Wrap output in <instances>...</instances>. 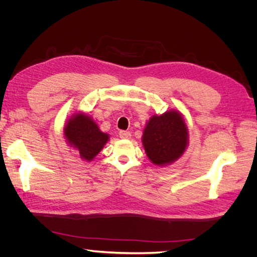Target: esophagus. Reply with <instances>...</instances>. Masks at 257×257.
Here are the masks:
<instances>
[{
  "label": "esophagus",
  "instance_id": "obj_1",
  "mask_svg": "<svg viewBox=\"0 0 257 257\" xmlns=\"http://www.w3.org/2000/svg\"><path fill=\"white\" fill-rule=\"evenodd\" d=\"M119 135H120V137L123 138V139H128V138H131V133H130V132H127V131H120V132H119Z\"/></svg>",
  "mask_w": 257,
  "mask_h": 257
}]
</instances>
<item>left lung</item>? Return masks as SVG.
<instances>
[{"label": "left lung", "mask_w": 257, "mask_h": 257, "mask_svg": "<svg viewBox=\"0 0 257 257\" xmlns=\"http://www.w3.org/2000/svg\"><path fill=\"white\" fill-rule=\"evenodd\" d=\"M147 157L158 166H166L184 153L189 144V131L183 115L169 110L152 115L142 137Z\"/></svg>", "instance_id": "8db88e82"}]
</instances>
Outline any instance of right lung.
I'll use <instances>...</instances> for the list:
<instances>
[{"mask_svg": "<svg viewBox=\"0 0 257 257\" xmlns=\"http://www.w3.org/2000/svg\"><path fill=\"white\" fill-rule=\"evenodd\" d=\"M64 137L66 143L87 162L94 159L109 139V135L103 133L94 120L83 112L75 113L67 120Z\"/></svg>", "mask_w": 257, "mask_h": 257, "instance_id": "obj_1", "label": "right lung"}]
</instances>
